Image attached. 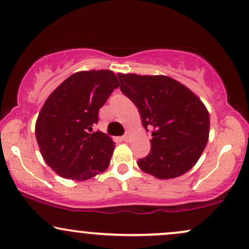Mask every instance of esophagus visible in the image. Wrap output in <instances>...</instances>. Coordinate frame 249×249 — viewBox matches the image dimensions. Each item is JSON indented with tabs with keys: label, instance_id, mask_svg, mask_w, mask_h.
<instances>
[{
	"label": "esophagus",
	"instance_id": "esophagus-1",
	"mask_svg": "<svg viewBox=\"0 0 249 249\" xmlns=\"http://www.w3.org/2000/svg\"><path fill=\"white\" fill-rule=\"evenodd\" d=\"M131 137H132V134H131V132H126V133L124 134V136H123V140H124V142H130Z\"/></svg>",
	"mask_w": 249,
	"mask_h": 249
}]
</instances>
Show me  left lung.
<instances>
[{
  "label": "left lung",
  "mask_w": 249,
  "mask_h": 249,
  "mask_svg": "<svg viewBox=\"0 0 249 249\" xmlns=\"http://www.w3.org/2000/svg\"><path fill=\"white\" fill-rule=\"evenodd\" d=\"M121 90L152 130L151 152L138 160L142 172L161 179L183 175L196 164L210 132L203 102L184 85L164 75L118 74Z\"/></svg>",
  "instance_id": "obj_1"
}]
</instances>
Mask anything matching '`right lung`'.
Instances as JSON below:
<instances>
[{"instance_id": "1", "label": "right lung", "mask_w": 249, "mask_h": 249, "mask_svg": "<svg viewBox=\"0 0 249 249\" xmlns=\"http://www.w3.org/2000/svg\"><path fill=\"white\" fill-rule=\"evenodd\" d=\"M119 82L107 70L77 71L49 96L36 122V138L45 162L58 175L85 181L109 167L115 142L92 132L98 110Z\"/></svg>"}]
</instances>
